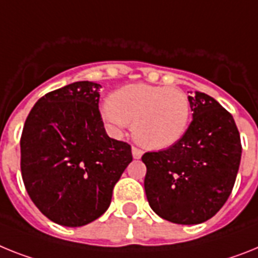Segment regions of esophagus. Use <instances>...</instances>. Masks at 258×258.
<instances>
[{
	"label": "esophagus",
	"mask_w": 258,
	"mask_h": 258,
	"mask_svg": "<svg viewBox=\"0 0 258 258\" xmlns=\"http://www.w3.org/2000/svg\"><path fill=\"white\" fill-rule=\"evenodd\" d=\"M133 156H134V159H140L143 156V149L138 148V147L134 146L133 147Z\"/></svg>",
	"instance_id": "34e87169"
}]
</instances>
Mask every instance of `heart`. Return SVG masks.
I'll return each instance as SVG.
<instances>
[{
	"label": "heart",
	"mask_w": 258,
	"mask_h": 258,
	"mask_svg": "<svg viewBox=\"0 0 258 258\" xmlns=\"http://www.w3.org/2000/svg\"><path fill=\"white\" fill-rule=\"evenodd\" d=\"M190 101L182 90L134 84L112 93L102 115L119 133L133 123L134 135L151 148L161 149L182 139L189 127Z\"/></svg>",
	"instance_id": "heart-1"
}]
</instances>
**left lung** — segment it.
Segmentation results:
<instances>
[{
  "label": "left lung",
  "instance_id": "1",
  "mask_svg": "<svg viewBox=\"0 0 258 258\" xmlns=\"http://www.w3.org/2000/svg\"><path fill=\"white\" fill-rule=\"evenodd\" d=\"M192 120L168 149L146 152L144 189L162 219L199 224L213 218L235 185L241 142L231 112L205 93L189 96Z\"/></svg>",
  "mask_w": 258,
  "mask_h": 258
}]
</instances>
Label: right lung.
<instances>
[{
	"label": "right lung",
	"instance_id": "add662e5",
	"mask_svg": "<svg viewBox=\"0 0 258 258\" xmlns=\"http://www.w3.org/2000/svg\"><path fill=\"white\" fill-rule=\"evenodd\" d=\"M99 89L96 82L79 81L52 90L39 98L23 125L25 187L40 213L61 226L98 219L133 161L128 143L106 134Z\"/></svg>",
	"mask_w": 258,
	"mask_h": 258
}]
</instances>
